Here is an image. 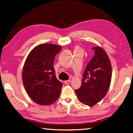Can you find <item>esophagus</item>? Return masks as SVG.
I'll return each instance as SVG.
<instances>
[{
  "label": "esophagus",
  "mask_w": 133,
  "mask_h": 133,
  "mask_svg": "<svg viewBox=\"0 0 133 133\" xmlns=\"http://www.w3.org/2000/svg\"><path fill=\"white\" fill-rule=\"evenodd\" d=\"M70 82H71V81H70V80H67V81H65L64 83H65V84H66V85H69V84H70Z\"/></svg>",
  "instance_id": "obj_1"
}]
</instances>
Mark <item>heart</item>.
I'll list each match as a JSON object with an SVG mask.
<instances>
[{
	"instance_id": "obj_1",
	"label": "heart",
	"mask_w": 133,
	"mask_h": 133,
	"mask_svg": "<svg viewBox=\"0 0 133 133\" xmlns=\"http://www.w3.org/2000/svg\"><path fill=\"white\" fill-rule=\"evenodd\" d=\"M75 51H82V49L80 47H79V46H77L76 47H75Z\"/></svg>"
}]
</instances>
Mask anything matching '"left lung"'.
I'll use <instances>...</instances> for the list:
<instances>
[{
    "mask_svg": "<svg viewBox=\"0 0 133 133\" xmlns=\"http://www.w3.org/2000/svg\"><path fill=\"white\" fill-rule=\"evenodd\" d=\"M92 49L95 55L86 67L81 86L75 90L78 100L90 107L105 97L112 77L111 62L104 49L100 46Z\"/></svg>",
    "mask_w": 133,
    "mask_h": 133,
    "instance_id": "left-lung-1",
    "label": "left lung"
}]
</instances>
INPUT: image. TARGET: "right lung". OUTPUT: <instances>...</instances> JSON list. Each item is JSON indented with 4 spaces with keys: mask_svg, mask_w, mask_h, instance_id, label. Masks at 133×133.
Masks as SVG:
<instances>
[{
    "mask_svg": "<svg viewBox=\"0 0 133 133\" xmlns=\"http://www.w3.org/2000/svg\"><path fill=\"white\" fill-rule=\"evenodd\" d=\"M61 49L56 44H40L30 52L25 61L23 84L31 99L39 105L52 104L61 94L63 84L56 78L54 61Z\"/></svg>",
    "mask_w": 133,
    "mask_h": 133,
    "instance_id": "add662e5",
    "label": "right lung"
}]
</instances>
